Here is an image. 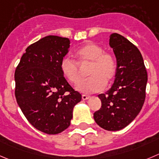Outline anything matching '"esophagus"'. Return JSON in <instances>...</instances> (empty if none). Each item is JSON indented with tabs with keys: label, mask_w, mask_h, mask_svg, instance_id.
Listing matches in <instances>:
<instances>
[{
	"label": "esophagus",
	"mask_w": 159,
	"mask_h": 159,
	"mask_svg": "<svg viewBox=\"0 0 159 159\" xmlns=\"http://www.w3.org/2000/svg\"><path fill=\"white\" fill-rule=\"evenodd\" d=\"M90 98V97L88 96V95H85V94H83L82 95V99L84 100V101H86V100L89 99V98Z\"/></svg>",
	"instance_id": "obj_1"
}]
</instances>
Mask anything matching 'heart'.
Segmentation results:
<instances>
[{"label": "heart", "instance_id": "1", "mask_svg": "<svg viewBox=\"0 0 159 159\" xmlns=\"http://www.w3.org/2000/svg\"><path fill=\"white\" fill-rule=\"evenodd\" d=\"M79 64L90 66L87 74L90 78L76 87L84 93H93L103 90L105 85L114 80L116 74V62L111 54L104 52L101 46L87 43L75 53ZM61 73L70 84L76 85L81 82L80 67L76 61L68 57L62 58L60 64Z\"/></svg>", "mask_w": 159, "mask_h": 159}]
</instances>
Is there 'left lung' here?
<instances>
[{"label": "left lung", "mask_w": 159, "mask_h": 159, "mask_svg": "<svg viewBox=\"0 0 159 159\" xmlns=\"http://www.w3.org/2000/svg\"><path fill=\"white\" fill-rule=\"evenodd\" d=\"M109 45L116 58L114 84L98 98L101 107L93 114L98 126L108 131L127 126L141 110L145 100L148 74L138 48L118 33L110 35Z\"/></svg>", "instance_id": "8db88e82"}]
</instances>
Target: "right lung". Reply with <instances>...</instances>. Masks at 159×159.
<instances>
[{"label": "right lung", "instance_id": "add662e5", "mask_svg": "<svg viewBox=\"0 0 159 159\" xmlns=\"http://www.w3.org/2000/svg\"><path fill=\"white\" fill-rule=\"evenodd\" d=\"M69 44L68 38L47 36L25 49L15 72L18 105L32 126L45 134L67 129L74 106L82 99L60 69Z\"/></svg>", "mask_w": 159, "mask_h": 159}]
</instances>
